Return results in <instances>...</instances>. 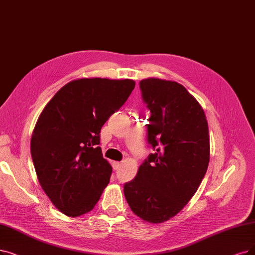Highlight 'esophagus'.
Here are the masks:
<instances>
[{"instance_id": "34e87169", "label": "esophagus", "mask_w": 255, "mask_h": 255, "mask_svg": "<svg viewBox=\"0 0 255 255\" xmlns=\"http://www.w3.org/2000/svg\"><path fill=\"white\" fill-rule=\"evenodd\" d=\"M120 165H121V163L118 161H114L113 163H112V166H113V169H115V170L118 169L120 167Z\"/></svg>"}]
</instances>
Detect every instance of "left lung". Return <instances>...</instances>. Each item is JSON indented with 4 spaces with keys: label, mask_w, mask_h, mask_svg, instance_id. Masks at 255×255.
Here are the masks:
<instances>
[{
    "label": "left lung",
    "mask_w": 255,
    "mask_h": 255,
    "mask_svg": "<svg viewBox=\"0 0 255 255\" xmlns=\"http://www.w3.org/2000/svg\"><path fill=\"white\" fill-rule=\"evenodd\" d=\"M150 112L147 143L154 149L124 192L131 211L157 224L182 210L195 195L209 163V131L204 111L176 81L147 78L139 83Z\"/></svg>",
    "instance_id": "obj_1"
}]
</instances>
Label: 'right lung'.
<instances>
[{
    "label": "right lung",
    "instance_id": "add662e5",
    "mask_svg": "<svg viewBox=\"0 0 255 255\" xmlns=\"http://www.w3.org/2000/svg\"><path fill=\"white\" fill-rule=\"evenodd\" d=\"M131 79L81 78L64 86L39 115L31 157L40 186L68 217L92 210L110 182L100 129L130 95Z\"/></svg>",
    "mask_w": 255,
    "mask_h": 255
}]
</instances>
